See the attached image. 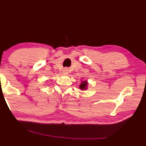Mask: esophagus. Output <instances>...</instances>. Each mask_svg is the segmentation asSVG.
Masks as SVG:
<instances>
[{"instance_id":"1","label":"esophagus","mask_w":146,"mask_h":146,"mask_svg":"<svg viewBox=\"0 0 146 146\" xmlns=\"http://www.w3.org/2000/svg\"><path fill=\"white\" fill-rule=\"evenodd\" d=\"M63 73H65V74H67V73H68V70H67V69H64V70H63Z\"/></svg>"}]
</instances>
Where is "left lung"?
I'll return each mask as SVG.
<instances>
[{
  "label": "left lung",
  "instance_id": "left-lung-1",
  "mask_svg": "<svg viewBox=\"0 0 146 146\" xmlns=\"http://www.w3.org/2000/svg\"><path fill=\"white\" fill-rule=\"evenodd\" d=\"M88 88V82L87 81H83L81 83V85H79V89L83 91L87 90Z\"/></svg>",
  "mask_w": 146,
  "mask_h": 146
}]
</instances>
